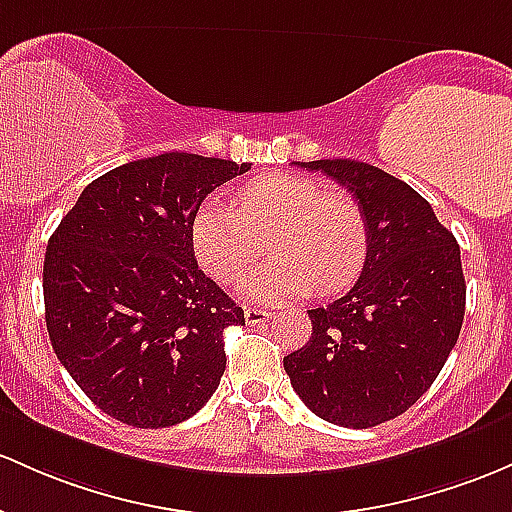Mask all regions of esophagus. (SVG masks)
<instances>
[{
    "instance_id": "esophagus-1",
    "label": "esophagus",
    "mask_w": 512,
    "mask_h": 512,
    "mask_svg": "<svg viewBox=\"0 0 512 512\" xmlns=\"http://www.w3.org/2000/svg\"><path fill=\"white\" fill-rule=\"evenodd\" d=\"M245 320H247V325H262V323H267V320H269V311H265V308L247 306L245 308Z\"/></svg>"
}]
</instances>
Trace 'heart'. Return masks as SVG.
I'll use <instances>...</instances> for the list:
<instances>
[{
	"mask_svg": "<svg viewBox=\"0 0 512 512\" xmlns=\"http://www.w3.org/2000/svg\"><path fill=\"white\" fill-rule=\"evenodd\" d=\"M238 209L206 199L189 226L196 262L218 284H233L257 262L262 240L272 260L243 282L257 301L335 294L362 272L369 252V226L352 196L328 192L299 174H274L240 189Z\"/></svg>",
	"mask_w": 512,
	"mask_h": 512,
	"instance_id": "b5f03b06",
	"label": "heart"
}]
</instances>
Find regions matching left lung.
<instances>
[{"label": "left lung", "mask_w": 512, "mask_h": 512, "mask_svg": "<svg viewBox=\"0 0 512 512\" xmlns=\"http://www.w3.org/2000/svg\"><path fill=\"white\" fill-rule=\"evenodd\" d=\"M362 206L369 252L357 284L311 308L313 333L284 369L301 401L342 428L393 420L430 389L457 345L466 284L454 235L413 187L359 160L301 162Z\"/></svg>", "instance_id": "left-lung-1"}]
</instances>
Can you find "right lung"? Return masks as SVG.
Returning <instances> with one entry per match:
<instances>
[{
	"label": "right lung",
	"instance_id": "add662e5",
	"mask_svg": "<svg viewBox=\"0 0 512 512\" xmlns=\"http://www.w3.org/2000/svg\"><path fill=\"white\" fill-rule=\"evenodd\" d=\"M250 162L162 153L101 174L50 235L46 325L75 384L131 428L192 418L226 372L223 330L245 313L196 265L201 201Z\"/></svg>",
	"mask_w": 512,
	"mask_h": 512
}]
</instances>
